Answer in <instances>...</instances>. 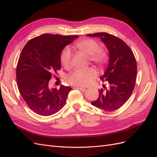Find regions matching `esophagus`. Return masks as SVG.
<instances>
[{
  "label": "esophagus",
  "mask_w": 157,
  "mask_h": 157,
  "mask_svg": "<svg viewBox=\"0 0 157 157\" xmlns=\"http://www.w3.org/2000/svg\"><path fill=\"white\" fill-rule=\"evenodd\" d=\"M75 89H78L79 90H80L81 92H85L86 90V88L84 87H80V86H74Z\"/></svg>",
  "instance_id": "34e87169"
}]
</instances>
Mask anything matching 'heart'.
Masks as SVG:
<instances>
[{"instance_id": "obj_1", "label": "heart", "mask_w": 157, "mask_h": 157, "mask_svg": "<svg viewBox=\"0 0 157 157\" xmlns=\"http://www.w3.org/2000/svg\"><path fill=\"white\" fill-rule=\"evenodd\" d=\"M75 47L79 51L90 56V59L93 63L99 66L107 61V57L103 51L99 50L100 47L97 42L92 39H85L79 40L75 44ZM71 52L69 48H65L60 56L61 63L64 67L71 66ZM98 76L97 71L94 67L79 68L75 69L67 77V81L77 86H88Z\"/></svg>"}]
</instances>
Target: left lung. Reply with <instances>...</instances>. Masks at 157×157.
Returning <instances> with one entry per match:
<instances>
[{
	"label": "left lung",
	"instance_id": "8db88e82",
	"mask_svg": "<svg viewBox=\"0 0 157 157\" xmlns=\"http://www.w3.org/2000/svg\"><path fill=\"white\" fill-rule=\"evenodd\" d=\"M100 38L109 51V63L100 78L107 81V88L99 90L97 100L92 105L105 111H113L128 101L135 86L137 65L132 51L125 42L115 36L106 33L86 35Z\"/></svg>",
	"mask_w": 157,
	"mask_h": 157
}]
</instances>
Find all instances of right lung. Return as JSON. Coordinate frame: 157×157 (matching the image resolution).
<instances>
[{
    "label": "right lung",
    "instance_id": "right-lung-1",
    "mask_svg": "<svg viewBox=\"0 0 157 157\" xmlns=\"http://www.w3.org/2000/svg\"><path fill=\"white\" fill-rule=\"evenodd\" d=\"M78 35L46 33L31 39L23 48L16 69L17 87L27 106L38 115L48 117L65 105L71 87L50 88L52 73L61 67L60 56Z\"/></svg>",
    "mask_w": 157,
    "mask_h": 157
}]
</instances>
